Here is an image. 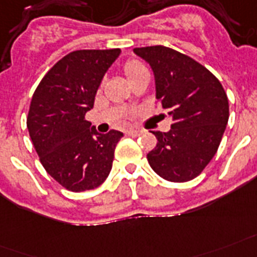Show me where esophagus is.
I'll list each match as a JSON object with an SVG mask.
<instances>
[{
  "label": "esophagus",
  "mask_w": 257,
  "mask_h": 257,
  "mask_svg": "<svg viewBox=\"0 0 257 257\" xmlns=\"http://www.w3.org/2000/svg\"><path fill=\"white\" fill-rule=\"evenodd\" d=\"M126 135H127V137H133V138H135V137H139V135H141V131H138V130H127Z\"/></svg>",
  "instance_id": "obj_1"
}]
</instances>
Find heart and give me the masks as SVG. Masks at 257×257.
Here are the masks:
<instances>
[{"label": "heart", "mask_w": 257, "mask_h": 257, "mask_svg": "<svg viewBox=\"0 0 257 257\" xmlns=\"http://www.w3.org/2000/svg\"><path fill=\"white\" fill-rule=\"evenodd\" d=\"M123 71H124V75H126V77L128 79V81H130L131 79H134L138 73H141L142 71H146V68H145V65H143L142 63H139V61L137 60H130L124 64Z\"/></svg>", "instance_id": "b5f03b06"}]
</instances>
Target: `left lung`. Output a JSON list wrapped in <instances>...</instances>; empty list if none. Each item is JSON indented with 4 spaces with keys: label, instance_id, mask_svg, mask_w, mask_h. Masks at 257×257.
<instances>
[{
    "label": "left lung",
    "instance_id": "obj_1",
    "mask_svg": "<svg viewBox=\"0 0 257 257\" xmlns=\"http://www.w3.org/2000/svg\"><path fill=\"white\" fill-rule=\"evenodd\" d=\"M154 73L156 97L173 123L147 154L151 169L165 180L196 178L217 151L229 118L228 97L221 83L204 65L174 49L134 48Z\"/></svg>",
    "mask_w": 257,
    "mask_h": 257
}]
</instances>
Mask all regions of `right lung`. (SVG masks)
I'll use <instances>...</instances> for the list:
<instances>
[{
	"label": "right lung",
	"mask_w": 257,
	"mask_h": 257,
	"mask_svg": "<svg viewBox=\"0 0 257 257\" xmlns=\"http://www.w3.org/2000/svg\"><path fill=\"white\" fill-rule=\"evenodd\" d=\"M120 49L68 53L43 77L32 96L27 119L32 142L49 176L71 192L97 188L112 168L123 133L99 134L85 120L95 95Z\"/></svg>",
	"instance_id": "obj_1"
}]
</instances>
